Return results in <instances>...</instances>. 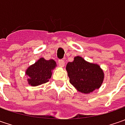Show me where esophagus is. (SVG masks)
<instances>
[{"mask_svg":"<svg viewBox=\"0 0 125 125\" xmlns=\"http://www.w3.org/2000/svg\"><path fill=\"white\" fill-rule=\"evenodd\" d=\"M58 65L61 67H63L65 66V61L63 60H58Z\"/></svg>","mask_w":125,"mask_h":125,"instance_id":"34e87169","label":"esophagus"}]
</instances>
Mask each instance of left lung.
Returning <instances> with one entry per match:
<instances>
[{"mask_svg": "<svg viewBox=\"0 0 125 125\" xmlns=\"http://www.w3.org/2000/svg\"><path fill=\"white\" fill-rule=\"evenodd\" d=\"M66 70L70 83L82 93H90L103 83V70L97 64L88 62L82 57L76 56L73 62L67 63Z\"/></svg>", "mask_w": 125, "mask_h": 125, "instance_id": "obj_1", "label": "left lung"}]
</instances>
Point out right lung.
I'll use <instances>...</instances> for the list:
<instances>
[{
  "instance_id": "1",
  "label": "right lung",
  "mask_w": 125,
  "mask_h": 125,
  "mask_svg": "<svg viewBox=\"0 0 125 125\" xmlns=\"http://www.w3.org/2000/svg\"><path fill=\"white\" fill-rule=\"evenodd\" d=\"M55 67L56 62L53 60H46L43 58H40L26 71L28 84L32 86H37L48 82L51 77L52 70Z\"/></svg>"
}]
</instances>
